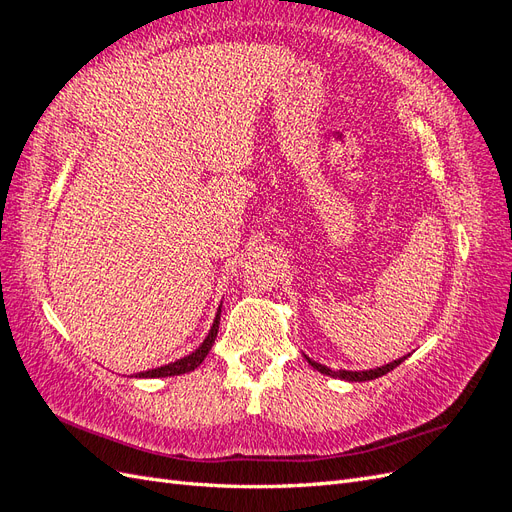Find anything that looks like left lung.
I'll return each instance as SVG.
<instances>
[{
	"label": "left lung",
	"instance_id": "obj_1",
	"mask_svg": "<svg viewBox=\"0 0 512 512\" xmlns=\"http://www.w3.org/2000/svg\"><path fill=\"white\" fill-rule=\"evenodd\" d=\"M305 359H307V356H305ZM404 359H406V356H404ZM404 359H397V361H393V363H389V365H382V367H378V369H369V371H344V369L331 371L329 367H324V365H320V363H316V361H312V359H307V363L312 365L314 369H318L320 374L339 376V378L350 380V382H365V380H374V378H380V376H384V374H389V371L395 369Z\"/></svg>",
	"mask_w": 512,
	"mask_h": 512
}]
</instances>
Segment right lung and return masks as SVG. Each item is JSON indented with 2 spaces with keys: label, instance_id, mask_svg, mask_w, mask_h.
<instances>
[{
  "label": "right lung",
  "instance_id": "add662e5",
  "mask_svg": "<svg viewBox=\"0 0 512 512\" xmlns=\"http://www.w3.org/2000/svg\"><path fill=\"white\" fill-rule=\"evenodd\" d=\"M220 314L222 309H218V316H215L213 320V327L209 331V335L205 337V342L200 344L192 354L183 356V359L175 361V363H168L164 367H158V369H149V371H143V374H136L138 378H166V376H179V374H188V371L196 369L200 363L205 361V356L209 354L215 337H218V329H220Z\"/></svg>",
  "mask_w": 512,
  "mask_h": 512
}]
</instances>
